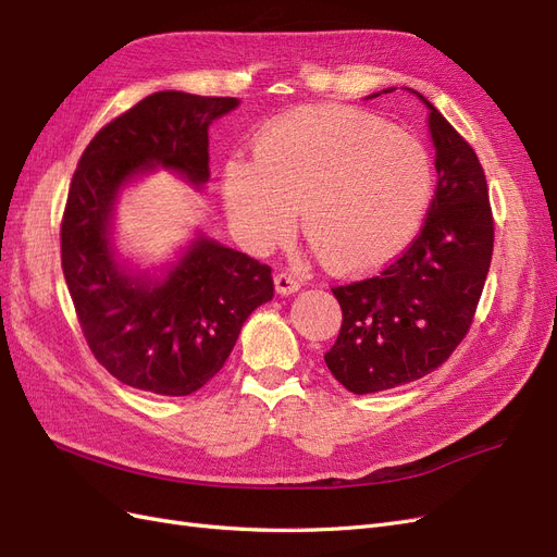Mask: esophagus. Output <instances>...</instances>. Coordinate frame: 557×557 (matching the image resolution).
Masks as SVG:
<instances>
[{
  "instance_id": "1",
  "label": "esophagus",
  "mask_w": 557,
  "mask_h": 557,
  "mask_svg": "<svg viewBox=\"0 0 557 557\" xmlns=\"http://www.w3.org/2000/svg\"><path fill=\"white\" fill-rule=\"evenodd\" d=\"M275 289H277V294L287 296V294H294V292L300 289V282L294 273H277L275 275Z\"/></svg>"
}]
</instances>
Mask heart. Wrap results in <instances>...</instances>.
<instances>
[{"instance_id":"heart-1","label":"heart","mask_w":557,"mask_h":557,"mask_svg":"<svg viewBox=\"0 0 557 557\" xmlns=\"http://www.w3.org/2000/svg\"><path fill=\"white\" fill-rule=\"evenodd\" d=\"M434 194L416 137L355 109L310 107L265 125L253 163L224 170L226 210L243 240L268 251L304 233L333 273H369L412 243Z\"/></svg>"}]
</instances>
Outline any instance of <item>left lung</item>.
<instances>
[{
  "label": "left lung",
  "mask_w": 557,
  "mask_h": 557,
  "mask_svg": "<svg viewBox=\"0 0 557 557\" xmlns=\"http://www.w3.org/2000/svg\"><path fill=\"white\" fill-rule=\"evenodd\" d=\"M424 104L438 180L420 233L377 275L331 287L343 324L324 361L355 394L399 387L446 363L471 329L492 261L483 165L446 116Z\"/></svg>",
  "instance_id": "8db88e82"
}]
</instances>
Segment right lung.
<instances>
[{"label":"right lung","instance_id":"add662e5","mask_svg":"<svg viewBox=\"0 0 557 557\" xmlns=\"http://www.w3.org/2000/svg\"><path fill=\"white\" fill-rule=\"evenodd\" d=\"M235 107V98L153 92L111 119L78 158L60 224L62 273L90 352L123 385L198 392L226 363L247 317L275 294L270 265L205 237L158 284L121 273L109 247L121 184L153 165L208 182V128Z\"/></svg>","mask_w":557,"mask_h":557}]
</instances>
